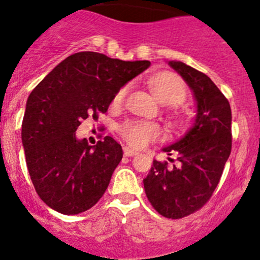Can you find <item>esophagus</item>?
Segmentation results:
<instances>
[{"label":"esophagus","instance_id":"obj_1","mask_svg":"<svg viewBox=\"0 0 260 260\" xmlns=\"http://www.w3.org/2000/svg\"><path fill=\"white\" fill-rule=\"evenodd\" d=\"M123 153H124L125 157H133V155H137L138 154V152H136L135 149L128 148V147H124V149H123Z\"/></svg>","mask_w":260,"mask_h":260}]
</instances>
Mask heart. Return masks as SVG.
Wrapping results in <instances>:
<instances>
[{"instance_id": "heart-1", "label": "heart", "mask_w": 260, "mask_h": 260, "mask_svg": "<svg viewBox=\"0 0 260 260\" xmlns=\"http://www.w3.org/2000/svg\"><path fill=\"white\" fill-rule=\"evenodd\" d=\"M147 87L153 97L162 105H169V117L172 124L182 128L187 124V117L179 107L185 100L187 89L178 75L168 71L157 72L146 81ZM125 89L122 88L114 97V105H119L124 98ZM119 135L133 148H144L151 142L157 141L160 136L159 125L149 122H127L119 128Z\"/></svg>"}]
</instances>
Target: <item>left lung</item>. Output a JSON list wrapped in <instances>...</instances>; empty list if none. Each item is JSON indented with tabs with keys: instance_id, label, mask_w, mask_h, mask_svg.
Listing matches in <instances>:
<instances>
[{
	"instance_id": "obj_1",
	"label": "left lung",
	"mask_w": 260,
	"mask_h": 260,
	"mask_svg": "<svg viewBox=\"0 0 260 260\" xmlns=\"http://www.w3.org/2000/svg\"><path fill=\"white\" fill-rule=\"evenodd\" d=\"M169 66L193 91L196 122L184 137L163 148L177 155V166L153 160L143 183L153 208L163 217L179 219L201 209L219 183L232 151V111L208 76L179 61Z\"/></svg>"
}]
</instances>
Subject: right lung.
<instances>
[{
  "mask_svg": "<svg viewBox=\"0 0 260 260\" xmlns=\"http://www.w3.org/2000/svg\"><path fill=\"white\" fill-rule=\"evenodd\" d=\"M149 61H122L97 52L71 54L35 87L22 121V144L29 177L40 198L62 214L92 208L105 194L122 160L121 144L103 138L95 146L76 131L98 118L128 81Z\"/></svg>",
  "mask_w": 260,
  "mask_h": 260,
  "instance_id": "add662e5",
  "label": "right lung"
}]
</instances>
